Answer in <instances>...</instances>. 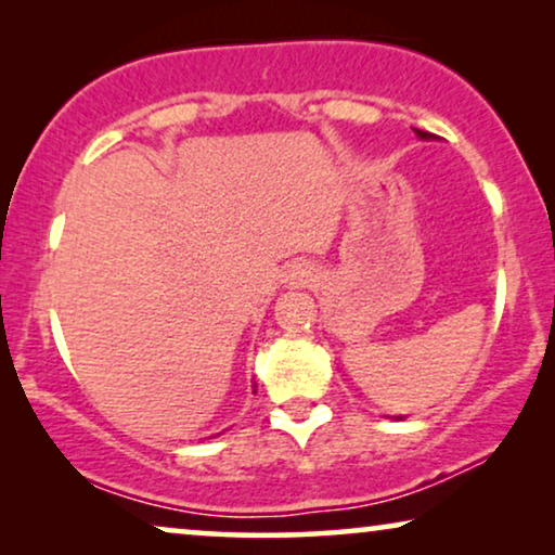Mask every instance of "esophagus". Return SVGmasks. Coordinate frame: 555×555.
Returning a JSON list of instances; mask_svg holds the SVG:
<instances>
[{"instance_id":"34e87169","label":"esophagus","mask_w":555,"mask_h":555,"mask_svg":"<svg viewBox=\"0 0 555 555\" xmlns=\"http://www.w3.org/2000/svg\"><path fill=\"white\" fill-rule=\"evenodd\" d=\"M310 283H313V268H310L308 262L287 264L285 272H283V285L285 287L295 291V287H306Z\"/></svg>"}]
</instances>
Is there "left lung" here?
I'll list each match as a JSON object with an SVG mask.
<instances>
[{
    "label": "left lung",
    "mask_w": 555,
    "mask_h": 555,
    "mask_svg": "<svg viewBox=\"0 0 555 555\" xmlns=\"http://www.w3.org/2000/svg\"><path fill=\"white\" fill-rule=\"evenodd\" d=\"M414 133H416V135H420V139H422V141H435V135H431V133H427V131H420V128H414ZM397 420H401V416H397Z\"/></svg>",
    "instance_id": "obj_1"
}]
</instances>
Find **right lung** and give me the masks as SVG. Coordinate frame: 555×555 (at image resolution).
I'll return each mask as SVG.
<instances>
[{
    "label": "right lung",
    "mask_w": 555,
    "mask_h": 555,
    "mask_svg": "<svg viewBox=\"0 0 555 555\" xmlns=\"http://www.w3.org/2000/svg\"><path fill=\"white\" fill-rule=\"evenodd\" d=\"M253 393H255V386H253Z\"/></svg>",
    "instance_id": "obj_1"
}]
</instances>
